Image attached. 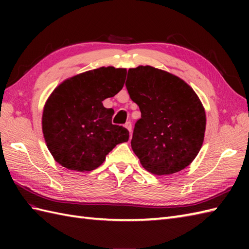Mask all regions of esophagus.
Wrapping results in <instances>:
<instances>
[{
	"instance_id": "34e87169",
	"label": "esophagus",
	"mask_w": 249,
	"mask_h": 249,
	"mask_svg": "<svg viewBox=\"0 0 249 249\" xmlns=\"http://www.w3.org/2000/svg\"><path fill=\"white\" fill-rule=\"evenodd\" d=\"M124 126H125L126 129H128L129 133H131V123H130V122H126V123L124 124Z\"/></svg>"
}]
</instances>
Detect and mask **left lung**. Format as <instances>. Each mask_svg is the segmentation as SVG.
Listing matches in <instances>:
<instances>
[{
	"instance_id": "1",
	"label": "left lung",
	"mask_w": 249,
	"mask_h": 249,
	"mask_svg": "<svg viewBox=\"0 0 249 249\" xmlns=\"http://www.w3.org/2000/svg\"><path fill=\"white\" fill-rule=\"evenodd\" d=\"M126 89L139 106L131 149L146 171L169 176L188 167L203 144L206 115L183 79L153 66L129 68Z\"/></svg>"
}]
</instances>
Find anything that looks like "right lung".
<instances>
[{
  "mask_svg": "<svg viewBox=\"0 0 249 249\" xmlns=\"http://www.w3.org/2000/svg\"><path fill=\"white\" fill-rule=\"evenodd\" d=\"M126 68L99 67L66 79L47 99L41 118L45 142L54 160L73 171H92L113 147L129 138L112 124L113 109L103 100L124 86Z\"/></svg>",
  "mask_w": 249,
  "mask_h": 249,
  "instance_id": "1",
  "label": "right lung"
}]
</instances>
